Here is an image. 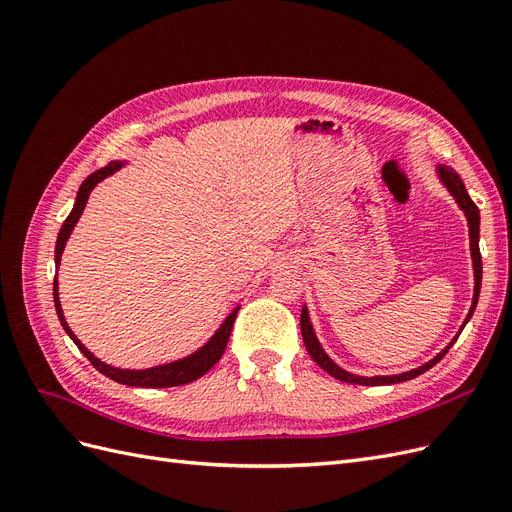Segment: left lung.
<instances>
[{
    "label": "left lung",
    "mask_w": 512,
    "mask_h": 512,
    "mask_svg": "<svg viewBox=\"0 0 512 512\" xmlns=\"http://www.w3.org/2000/svg\"><path fill=\"white\" fill-rule=\"evenodd\" d=\"M438 175H440V181L446 185V190L451 192V196L457 200V205L461 207V211L466 213L468 228H470V250H472V262H474V299H472V307H470V312H468V318H466V322L461 324V329H459V333H461L463 327H466L468 320H470L472 314H474L476 303H478V294H480V280H483V260H480V250H478L480 213H478V207L474 205V200L470 198V194H468V190H466V185H463V181L459 179V175L455 173L453 168H448V166H442V164H440V166H438ZM301 333H303V342H305V348H307L309 356H312V359H314L324 371H327V374H331L333 378L342 380V382L365 384V386L397 384V382H406V380H412V378H416V376L425 374L427 369H431L433 365H436V363L442 359V356L448 352V348H451V346L455 344V339L459 337V333H457V337L453 339L451 344H448L438 356H433V359H431L429 363L421 365L418 369L404 371V374H397V376H374V378H365V376H354V374H350V371L342 369V367L335 365V363L329 359L327 352L322 350V346H320V342H318V337H316V333H314L312 322H309V314H307V307H305V305H303V312H301Z\"/></svg>",
    "instance_id": "1"
}]
</instances>
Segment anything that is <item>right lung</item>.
I'll use <instances>...</instances> for the list:
<instances>
[{"label":"right lung","mask_w":512,"mask_h":512,"mask_svg":"<svg viewBox=\"0 0 512 512\" xmlns=\"http://www.w3.org/2000/svg\"><path fill=\"white\" fill-rule=\"evenodd\" d=\"M123 164H126V162H119V160L117 162H108V166L96 170V173H91L81 183L79 194H76L74 209L70 211L64 226H61V230H59L57 245H55V265L57 267H59V262H61V254H64L66 241L72 235V228L76 226V222H79L81 213H83V209L87 205V198H89L91 190H94L102 179L117 173V170ZM57 288H59V284H57V277H55V282H53V301H55V309H57V316H59L61 327H64V331L70 335L72 342L79 346V350L91 361V365H94L100 371V374H104L106 378H111V380H115L119 384H128V386H143V389H164V386H181V384H188V382L198 380L200 376H205L207 371L222 359V354H224L226 344H228L230 331H232V324H235V318H237V312H239V307L232 309L230 316L222 322V327L213 333V337L209 339V342L203 348H198L194 354L185 356V359L166 363V365H158V367H149V369H119V367L106 365L104 361L96 359V356L91 354L79 342V337L72 333V329L68 327V322L64 318V309H61L59 290Z\"/></svg>","instance_id":"add662e5"}]
</instances>
